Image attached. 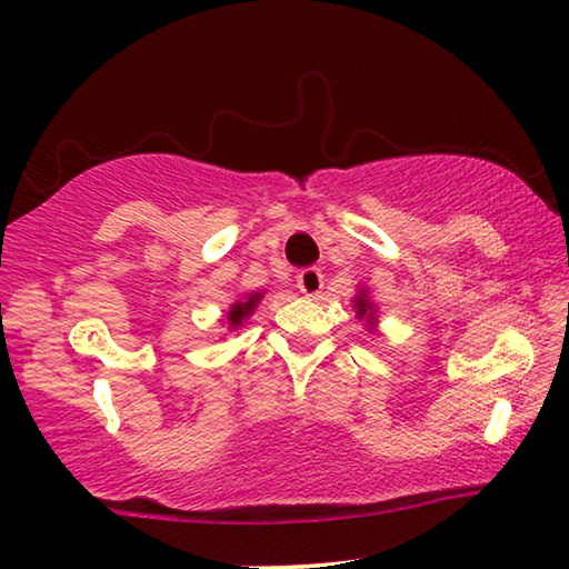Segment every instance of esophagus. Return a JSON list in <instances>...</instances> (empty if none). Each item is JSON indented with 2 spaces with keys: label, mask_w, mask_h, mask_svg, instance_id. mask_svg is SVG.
<instances>
[{
  "label": "esophagus",
  "mask_w": 569,
  "mask_h": 569,
  "mask_svg": "<svg viewBox=\"0 0 569 569\" xmlns=\"http://www.w3.org/2000/svg\"><path fill=\"white\" fill-rule=\"evenodd\" d=\"M298 288H301V293L306 296H319L321 288H323V273L319 268H308V271H301L296 278Z\"/></svg>",
  "instance_id": "obj_1"
}]
</instances>
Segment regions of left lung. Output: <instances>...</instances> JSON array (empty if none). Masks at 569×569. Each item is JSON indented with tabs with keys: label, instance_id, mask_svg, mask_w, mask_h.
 Returning <instances> with one entry per match:
<instances>
[{
	"label": "left lung",
	"instance_id": "left-lung-1",
	"mask_svg": "<svg viewBox=\"0 0 569 569\" xmlns=\"http://www.w3.org/2000/svg\"><path fill=\"white\" fill-rule=\"evenodd\" d=\"M356 308H359V319H363L366 313H369V319H371V306H369V301H366V296L361 293V296H356Z\"/></svg>",
	"mask_w": 569,
	"mask_h": 569
}]
</instances>
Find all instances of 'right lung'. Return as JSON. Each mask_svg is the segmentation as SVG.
Wrapping results in <instances>:
<instances>
[{
  "mask_svg": "<svg viewBox=\"0 0 569 569\" xmlns=\"http://www.w3.org/2000/svg\"><path fill=\"white\" fill-rule=\"evenodd\" d=\"M258 301H261V293H250V296L246 298V301H240V303H236L233 308H230V311H228V321L233 323V326H238L240 321L246 319V316L253 313V308H256Z\"/></svg>",
  "mask_w": 569,
  "mask_h": 569,
  "instance_id": "add662e5",
  "label": "right lung"
}]
</instances>
